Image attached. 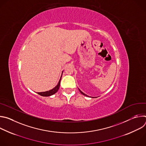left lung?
Wrapping results in <instances>:
<instances>
[{
    "mask_svg": "<svg viewBox=\"0 0 146 146\" xmlns=\"http://www.w3.org/2000/svg\"><path fill=\"white\" fill-rule=\"evenodd\" d=\"M78 90H79V91H80V93H81V94H82V95H85V96H87V95H86V94H84V93H83V92H82V91H81V90H79V89H78Z\"/></svg>",
    "mask_w": 146,
    "mask_h": 146,
    "instance_id": "1",
    "label": "left lung"
}]
</instances>
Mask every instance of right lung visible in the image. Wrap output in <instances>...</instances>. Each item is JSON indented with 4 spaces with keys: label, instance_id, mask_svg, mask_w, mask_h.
I'll return each mask as SVG.
<instances>
[{
    "label": "right lung",
    "instance_id": "1",
    "mask_svg": "<svg viewBox=\"0 0 146 146\" xmlns=\"http://www.w3.org/2000/svg\"><path fill=\"white\" fill-rule=\"evenodd\" d=\"M63 73V72H62ZM61 77L62 76L60 77V78L58 83V84L52 90H50V91H45V92H37V94L41 96H51L52 95H54V94H55L56 92H57V91H58L59 87H60V80H61Z\"/></svg>",
    "mask_w": 146,
    "mask_h": 146
}]
</instances>
